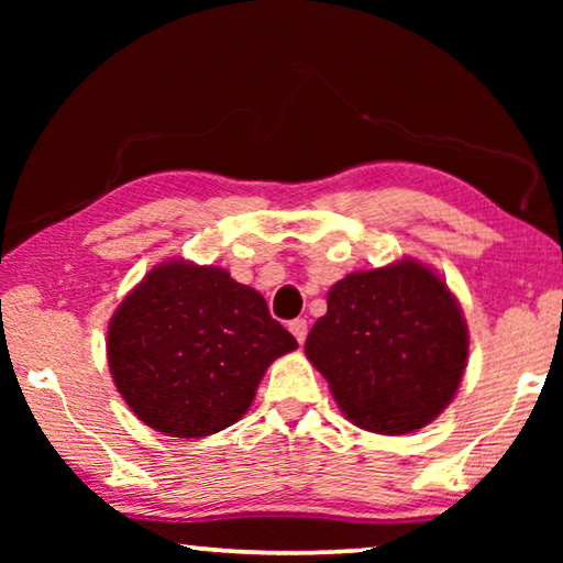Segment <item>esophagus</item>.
Listing matches in <instances>:
<instances>
[{
  "instance_id": "obj_1",
  "label": "esophagus",
  "mask_w": 563,
  "mask_h": 563,
  "mask_svg": "<svg viewBox=\"0 0 563 563\" xmlns=\"http://www.w3.org/2000/svg\"><path fill=\"white\" fill-rule=\"evenodd\" d=\"M290 332L295 335V340L300 342H305V338H308V320H302V318H295L292 322H290Z\"/></svg>"
}]
</instances>
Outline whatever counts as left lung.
Here are the masks:
<instances>
[{
    "instance_id": "obj_1",
    "label": "left lung",
    "mask_w": 563,
    "mask_h": 563,
    "mask_svg": "<svg viewBox=\"0 0 563 563\" xmlns=\"http://www.w3.org/2000/svg\"><path fill=\"white\" fill-rule=\"evenodd\" d=\"M470 332L444 280L412 258L350 273L305 355L342 412L367 432L407 434L430 424L462 383Z\"/></svg>"
}]
</instances>
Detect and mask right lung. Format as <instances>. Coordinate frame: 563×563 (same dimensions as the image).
I'll list each match as a JSON object with an SVG mask.
<instances>
[{
    "mask_svg": "<svg viewBox=\"0 0 563 563\" xmlns=\"http://www.w3.org/2000/svg\"><path fill=\"white\" fill-rule=\"evenodd\" d=\"M298 347L258 290L213 265H156L109 322V367L141 422L168 437L235 424L275 357Z\"/></svg>",
    "mask_w": 563,
    "mask_h": 563,
    "instance_id": "add662e5",
    "label": "right lung"
}]
</instances>
